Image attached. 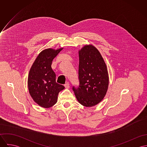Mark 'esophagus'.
<instances>
[{
	"label": "esophagus",
	"instance_id": "obj_1",
	"mask_svg": "<svg viewBox=\"0 0 147 147\" xmlns=\"http://www.w3.org/2000/svg\"><path fill=\"white\" fill-rule=\"evenodd\" d=\"M64 86H65V88L66 89H68V88H69V87H70L69 83L68 82L66 83L65 84V85H64Z\"/></svg>",
	"mask_w": 147,
	"mask_h": 147
}]
</instances>
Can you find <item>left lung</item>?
<instances>
[{
	"instance_id": "1",
	"label": "left lung",
	"mask_w": 147,
	"mask_h": 147,
	"mask_svg": "<svg viewBox=\"0 0 147 147\" xmlns=\"http://www.w3.org/2000/svg\"><path fill=\"white\" fill-rule=\"evenodd\" d=\"M78 88L73 86L76 98L81 105L92 107L105 97L109 86V74L100 51L92 45H86L79 50Z\"/></svg>"
}]
</instances>
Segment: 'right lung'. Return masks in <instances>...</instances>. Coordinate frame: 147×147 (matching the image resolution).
Masks as SVG:
<instances>
[{
	"instance_id": "obj_1",
	"label": "right lung",
	"mask_w": 147,
	"mask_h": 147,
	"mask_svg": "<svg viewBox=\"0 0 147 147\" xmlns=\"http://www.w3.org/2000/svg\"><path fill=\"white\" fill-rule=\"evenodd\" d=\"M63 49L42 50L30 69L28 78L29 94L42 107L49 108L55 105L59 92L64 89L63 85L56 82V75L51 68L53 60Z\"/></svg>"
}]
</instances>
